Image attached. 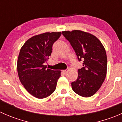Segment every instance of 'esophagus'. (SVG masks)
Wrapping results in <instances>:
<instances>
[{"instance_id": "34e87169", "label": "esophagus", "mask_w": 122, "mask_h": 122, "mask_svg": "<svg viewBox=\"0 0 122 122\" xmlns=\"http://www.w3.org/2000/svg\"><path fill=\"white\" fill-rule=\"evenodd\" d=\"M68 70H62V72H64V73H67V72H68Z\"/></svg>"}]
</instances>
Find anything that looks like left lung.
Listing matches in <instances>:
<instances>
[{
	"label": "left lung",
	"instance_id": "obj_1",
	"mask_svg": "<svg viewBox=\"0 0 122 122\" xmlns=\"http://www.w3.org/2000/svg\"><path fill=\"white\" fill-rule=\"evenodd\" d=\"M70 42L83 67L78 70V78L71 83L74 92L84 97L94 95L99 90L107 74V55L100 41L94 35L80 30L62 31Z\"/></svg>",
	"mask_w": 122,
	"mask_h": 122
}]
</instances>
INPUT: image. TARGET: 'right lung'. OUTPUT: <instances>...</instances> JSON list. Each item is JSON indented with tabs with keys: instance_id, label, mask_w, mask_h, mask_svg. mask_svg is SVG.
Masks as SVG:
<instances>
[{
	"instance_id": "1",
	"label": "right lung",
	"mask_w": 122,
	"mask_h": 122,
	"mask_svg": "<svg viewBox=\"0 0 122 122\" xmlns=\"http://www.w3.org/2000/svg\"><path fill=\"white\" fill-rule=\"evenodd\" d=\"M61 35V32L38 34L28 39L20 48L17 62L19 78L25 88L38 99L52 94L61 76L60 70H50L44 65Z\"/></svg>"
}]
</instances>
